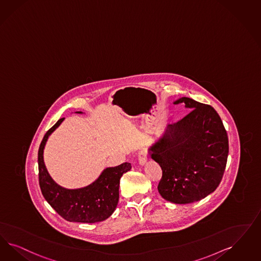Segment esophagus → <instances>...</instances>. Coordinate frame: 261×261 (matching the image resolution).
<instances>
[{
    "instance_id": "34e87169",
    "label": "esophagus",
    "mask_w": 261,
    "mask_h": 261,
    "mask_svg": "<svg viewBox=\"0 0 261 261\" xmlns=\"http://www.w3.org/2000/svg\"><path fill=\"white\" fill-rule=\"evenodd\" d=\"M138 158H139V163L141 165H144L147 161V152L145 149H142L138 153Z\"/></svg>"
}]
</instances>
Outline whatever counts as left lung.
Returning <instances> with one entry per match:
<instances>
[{
    "mask_svg": "<svg viewBox=\"0 0 261 261\" xmlns=\"http://www.w3.org/2000/svg\"><path fill=\"white\" fill-rule=\"evenodd\" d=\"M179 103L191 112L169 126L149 153L162 169L160 195L186 204L205 198L219 186L227 161L228 138L213 107L188 97L174 102Z\"/></svg>",
    "mask_w": 261,
    "mask_h": 261,
    "instance_id": "1",
    "label": "left lung"
}]
</instances>
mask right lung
<instances>
[{"label": "right lung", "instance_id": "obj_1", "mask_svg": "<svg viewBox=\"0 0 261 261\" xmlns=\"http://www.w3.org/2000/svg\"><path fill=\"white\" fill-rule=\"evenodd\" d=\"M81 113V112H78ZM60 118L43 137L38 149V181L43 197L56 212L69 222L96 223L108 219L119 198V180L131 170L130 163L107 168L97 179L81 189H64L51 178L43 161V149L49 135L63 121Z\"/></svg>", "mask_w": 261, "mask_h": 261}]
</instances>
